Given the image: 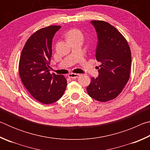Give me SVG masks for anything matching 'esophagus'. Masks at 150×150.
Here are the masks:
<instances>
[{"label":"esophagus","instance_id":"esophagus-1","mask_svg":"<svg viewBox=\"0 0 150 150\" xmlns=\"http://www.w3.org/2000/svg\"><path fill=\"white\" fill-rule=\"evenodd\" d=\"M79 74H77V73H69V75H68V77L69 78H71V79H76L78 77H79Z\"/></svg>","mask_w":150,"mask_h":150}]
</instances>
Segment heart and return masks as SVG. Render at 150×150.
<instances>
[{"label": "heart", "mask_w": 150, "mask_h": 150, "mask_svg": "<svg viewBox=\"0 0 150 150\" xmlns=\"http://www.w3.org/2000/svg\"><path fill=\"white\" fill-rule=\"evenodd\" d=\"M77 36H82L83 37V34L79 30L76 29V28H73V29L70 30L67 34V37L68 39L71 38H74V37H77Z\"/></svg>", "instance_id": "heart-1"}]
</instances>
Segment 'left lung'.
I'll use <instances>...</instances> for the list:
<instances>
[{
  "label": "left lung",
  "mask_w": 150,
  "mask_h": 150,
  "mask_svg": "<svg viewBox=\"0 0 150 150\" xmlns=\"http://www.w3.org/2000/svg\"><path fill=\"white\" fill-rule=\"evenodd\" d=\"M98 42L96 59L101 63L98 77H91L87 87L91 97L100 102L115 99L124 89L130 78L131 51L123 35L108 22L93 20Z\"/></svg>",
  "instance_id": "1"
}]
</instances>
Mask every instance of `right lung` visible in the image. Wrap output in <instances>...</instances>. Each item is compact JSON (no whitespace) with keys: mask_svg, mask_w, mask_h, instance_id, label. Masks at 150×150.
Returning <instances> with one entry per match:
<instances>
[{"mask_svg":"<svg viewBox=\"0 0 150 150\" xmlns=\"http://www.w3.org/2000/svg\"><path fill=\"white\" fill-rule=\"evenodd\" d=\"M60 28L53 25L37 30L28 39L20 57L22 83L35 100L45 105L61 98L67 87L64 76L50 73L52 39Z\"/></svg>","mask_w":150,"mask_h":150,"instance_id":"obj_1","label":"right lung"}]
</instances>
